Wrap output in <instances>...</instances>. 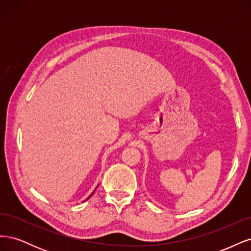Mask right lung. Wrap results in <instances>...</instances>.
Returning a JSON list of instances; mask_svg holds the SVG:
<instances>
[{
    "label": "right lung",
    "instance_id": "right-lung-1",
    "mask_svg": "<svg viewBox=\"0 0 251 251\" xmlns=\"http://www.w3.org/2000/svg\"><path fill=\"white\" fill-rule=\"evenodd\" d=\"M94 192H95V191H94ZM94 192H93V193H92V194H91V195H90V196H89V197H88V198H87V199H86V200H88V199H90V198H91V196H92V195H93V194H94Z\"/></svg>",
    "mask_w": 251,
    "mask_h": 251
}]
</instances>
